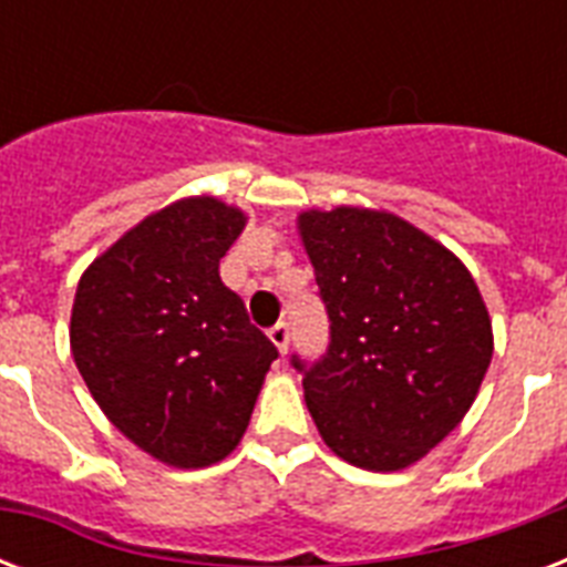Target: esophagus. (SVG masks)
Returning <instances> with one entry per match:
<instances>
[{
  "mask_svg": "<svg viewBox=\"0 0 567 567\" xmlns=\"http://www.w3.org/2000/svg\"><path fill=\"white\" fill-rule=\"evenodd\" d=\"M267 338L274 341V347L279 350V355H285V350H288V338H291L288 336V323H276V327L267 332Z\"/></svg>",
  "mask_w": 567,
  "mask_h": 567,
  "instance_id": "1",
  "label": "esophagus"
}]
</instances>
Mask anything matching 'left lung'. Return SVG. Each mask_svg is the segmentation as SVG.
<instances>
[{"mask_svg":"<svg viewBox=\"0 0 567 567\" xmlns=\"http://www.w3.org/2000/svg\"><path fill=\"white\" fill-rule=\"evenodd\" d=\"M297 231L332 320L302 394L320 439L364 471H403L456 430L492 364L474 276L441 240L382 208H309Z\"/></svg>","mask_w":567,"mask_h":567,"instance_id":"1","label":"left lung"}]
</instances>
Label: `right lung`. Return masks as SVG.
<instances>
[{"label": "right lung", "instance_id": "obj_1", "mask_svg": "<svg viewBox=\"0 0 567 567\" xmlns=\"http://www.w3.org/2000/svg\"><path fill=\"white\" fill-rule=\"evenodd\" d=\"M247 214L182 196L123 231L79 279L70 350L105 417L182 471L238 447L276 347L220 279Z\"/></svg>", "mask_w": 567, "mask_h": 567}]
</instances>
